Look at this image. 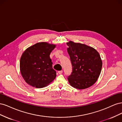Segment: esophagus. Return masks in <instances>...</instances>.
Segmentation results:
<instances>
[{
	"label": "esophagus",
	"mask_w": 122,
	"mask_h": 122,
	"mask_svg": "<svg viewBox=\"0 0 122 122\" xmlns=\"http://www.w3.org/2000/svg\"><path fill=\"white\" fill-rule=\"evenodd\" d=\"M62 72H63V71H62V70H61V71H58V73L59 74H62Z\"/></svg>",
	"instance_id": "esophagus-1"
}]
</instances>
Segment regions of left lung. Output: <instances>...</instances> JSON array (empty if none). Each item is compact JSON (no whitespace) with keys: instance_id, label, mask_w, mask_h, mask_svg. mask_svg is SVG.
I'll return each instance as SVG.
<instances>
[{"instance_id":"obj_1","label":"left lung","mask_w":122,"mask_h":122,"mask_svg":"<svg viewBox=\"0 0 122 122\" xmlns=\"http://www.w3.org/2000/svg\"><path fill=\"white\" fill-rule=\"evenodd\" d=\"M67 49L72 66V72L68 77L71 86L85 89L93 85L101 71L102 62L100 54L93 48L70 41Z\"/></svg>"}]
</instances>
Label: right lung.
<instances>
[{"mask_svg":"<svg viewBox=\"0 0 122 122\" xmlns=\"http://www.w3.org/2000/svg\"><path fill=\"white\" fill-rule=\"evenodd\" d=\"M55 45L46 42L36 43L29 47L20 61L21 75L28 84L36 88L46 86L55 78L50 54Z\"/></svg>","mask_w":122,"mask_h":122,"instance_id":"right-lung-1","label":"right lung"}]
</instances>
